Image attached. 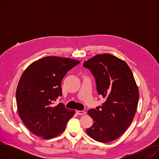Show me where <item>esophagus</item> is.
Segmentation results:
<instances>
[{
	"label": "esophagus",
	"mask_w": 159,
	"mask_h": 159,
	"mask_svg": "<svg viewBox=\"0 0 159 159\" xmlns=\"http://www.w3.org/2000/svg\"><path fill=\"white\" fill-rule=\"evenodd\" d=\"M76 113L79 115H84L85 114V112L84 111H79V110H77L76 111Z\"/></svg>",
	"instance_id": "obj_1"
}]
</instances>
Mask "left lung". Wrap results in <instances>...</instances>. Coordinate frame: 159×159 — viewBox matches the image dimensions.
Listing matches in <instances>:
<instances>
[{
  "instance_id": "1",
  "label": "left lung",
  "mask_w": 159,
  "mask_h": 159,
  "mask_svg": "<svg viewBox=\"0 0 159 159\" xmlns=\"http://www.w3.org/2000/svg\"><path fill=\"white\" fill-rule=\"evenodd\" d=\"M94 75L102 106L88 111L93 125L86 129L94 140L102 143L119 138L128 129L137 109L139 91L127 63L111 54H101L83 64Z\"/></svg>"
}]
</instances>
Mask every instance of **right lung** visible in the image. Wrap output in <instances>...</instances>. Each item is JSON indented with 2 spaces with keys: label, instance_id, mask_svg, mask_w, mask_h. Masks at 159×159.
Masks as SVG:
<instances>
[{
  "label": "right lung",
  "instance_id": "right-lung-1",
  "mask_svg": "<svg viewBox=\"0 0 159 159\" xmlns=\"http://www.w3.org/2000/svg\"><path fill=\"white\" fill-rule=\"evenodd\" d=\"M79 61L58 57H44L32 63L18 83L16 98L19 116L28 129L38 137L50 139L62 133L75 113L60 102L61 81Z\"/></svg>",
  "mask_w": 159,
  "mask_h": 159
}]
</instances>
